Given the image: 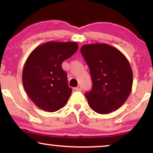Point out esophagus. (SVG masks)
Here are the masks:
<instances>
[{
	"label": "esophagus",
	"instance_id": "obj_1",
	"mask_svg": "<svg viewBox=\"0 0 153 153\" xmlns=\"http://www.w3.org/2000/svg\"><path fill=\"white\" fill-rule=\"evenodd\" d=\"M82 89V86L80 85H78V86H77L76 88H75V91H81Z\"/></svg>",
	"mask_w": 153,
	"mask_h": 153
}]
</instances>
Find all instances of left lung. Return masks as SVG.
I'll return each instance as SVG.
<instances>
[{
	"label": "left lung",
	"mask_w": 153,
	"mask_h": 153,
	"mask_svg": "<svg viewBox=\"0 0 153 153\" xmlns=\"http://www.w3.org/2000/svg\"><path fill=\"white\" fill-rule=\"evenodd\" d=\"M90 69L92 89L85 93L91 109L107 114L120 108L131 91L133 73L124 54L107 44L85 45L80 48Z\"/></svg>",
	"instance_id": "obj_1"
}]
</instances>
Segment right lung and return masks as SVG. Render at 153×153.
I'll return each instance as SVG.
<instances>
[{
  "label": "right lung",
  "instance_id": "obj_1",
  "mask_svg": "<svg viewBox=\"0 0 153 153\" xmlns=\"http://www.w3.org/2000/svg\"><path fill=\"white\" fill-rule=\"evenodd\" d=\"M74 42H48L35 48L24 64L22 82L33 103L44 111L54 112L68 102L72 89L62 63L78 50Z\"/></svg>",
  "mask_w": 153,
  "mask_h": 153
}]
</instances>
